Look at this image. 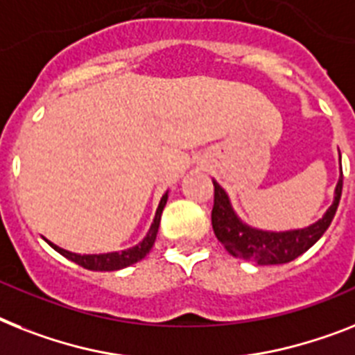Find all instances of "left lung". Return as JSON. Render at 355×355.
Returning <instances> with one entry per match:
<instances>
[{
  "label": "left lung",
  "mask_w": 355,
  "mask_h": 355,
  "mask_svg": "<svg viewBox=\"0 0 355 355\" xmlns=\"http://www.w3.org/2000/svg\"><path fill=\"white\" fill-rule=\"evenodd\" d=\"M343 190V171L336 187V196L330 209L314 225L300 230L286 232H266L259 228L245 225L234 212L227 192L214 181V207H212V228L219 243L232 256L239 259L254 261L257 265H283L294 261L295 257L309 250L319 241V237L327 232L332 223Z\"/></svg>",
  "instance_id": "1"
}]
</instances>
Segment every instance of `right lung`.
I'll list each match as a JSON object with an SVG mask.
<instances>
[{
    "mask_svg": "<svg viewBox=\"0 0 355 355\" xmlns=\"http://www.w3.org/2000/svg\"><path fill=\"white\" fill-rule=\"evenodd\" d=\"M166 199H168V194H165L161 198L159 207L156 210V218H154V223L150 225V230L146 232L145 239L141 243H137L136 247L127 248V250L121 252H108V254H74V252H69L65 248H60L54 243L46 241L51 245L54 250H58L61 256H65L67 259L74 261L76 265L83 266L87 270H96V272H110V270H121L125 266H130L134 263L141 261L143 257L150 252V248L154 247V241H156L157 236V228H159L161 221V212L165 209Z\"/></svg>",
    "mask_w": 355,
    "mask_h": 355,
    "instance_id": "obj_1",
    "label": "right lung"
}]
</instances>
